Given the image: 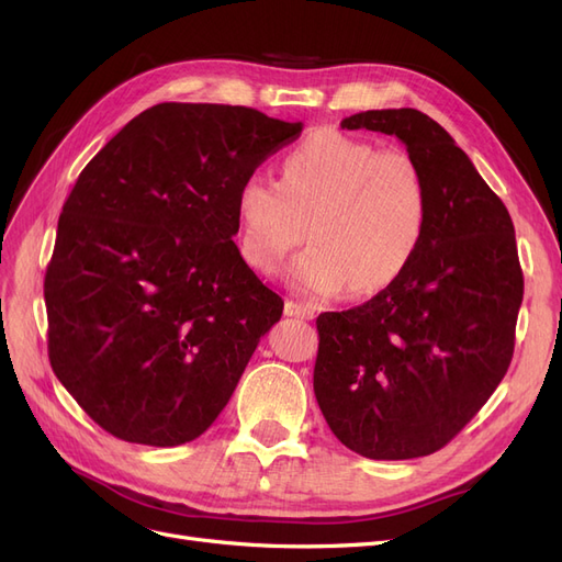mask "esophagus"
I'll use <instances>...</instances> for the list:
<instances>
[{"instance_id":"34e87169","label":"esophagus","mask_w":562,"mask_h":562,"mask_svg":"<svg viewBox=\"0 0 562 562\" xmlns=\"http://www.w3.org/2000/svg\"><path fill=\"white\" fill-rule=\"evenodd\" d=\"M283 312H285V316H295V318H304V321H312L316 316L310 304H300L295 300H285Z\"/></svg>"}]
</instances>
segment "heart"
<instances>
[{"label":"heart","mask_w":562,"mask_h":562,"mask_svg":"<svg viewBox=\"0 0 562 562\" xmlns=\"http://www.w3.org/2000/svg\"><path fill=\"white\" fill-rule=\"evenodd\" d=\"M244 260L274 274L304 239L288 279L302 293L384 291L411 267L429 225V190L401 149L316 131L288 151L281 182L248 176L236 192Z\"/></svg>","instance_id":"1"}]
</instances>
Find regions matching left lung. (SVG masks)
Returning <instances> with one entry per match:
<instances>
[{
  "mask_svg": "<svg viewBox=\"0 0 562 562\" xmlns=\"http://www.w3.org/2000/svg\"><path fill=\"white\" fill-rule=\"evenodd\" d=\"M342 128L396 135L429 190V225L375 297L316 318L314 394L330 431L370 459L448 446L506 375L522 302L516 232L452 135L413 108L368 110Z\"/></svg>",
  "mask_w": 562,
  "mask_h": 562,
  "instance_id": "1",
  "label": "left lung"
}]
</instances>
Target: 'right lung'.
Masks as SVG:
<instances>
[{
  "label": "right lung",
  "instance_id": "obj_1",
  "mask_svg": "<svg viewBox=\"0 0 562 562\" xmlns=\"http://www.w3.org/2000/svg\"><path fill=\"white\" fill-rule=\"evenodd\" d=\"M300 133L252 108L161 103L79 173L44 279L48 361L108 434L173 448L223 413L283 314L232 241L236 192Z\"/></svg>",
  "mask_w": 562,
  "mask_h": 562
}]
</instances>
